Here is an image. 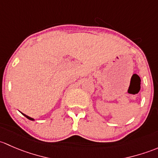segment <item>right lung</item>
Masks as SVG:
<instances>
[{
	"label": "right lung",
	"mask_w": 158,
	"mask_h": 158,
	"mask_svg": "<svg viewBox=\"0 0 158 158\" xmlns=\"http://www.w3.org/2000/svg\"><path fill=\"white\" fill-rule=\"evenodd\" d=\"M23 115H24V116H26V117H27V118H28V119H30V120H34V119H33V118H31V117H29V116H28V115H27L23 114Z\"/></svg>",
	"instance_id": "1"
}]
</instances>
